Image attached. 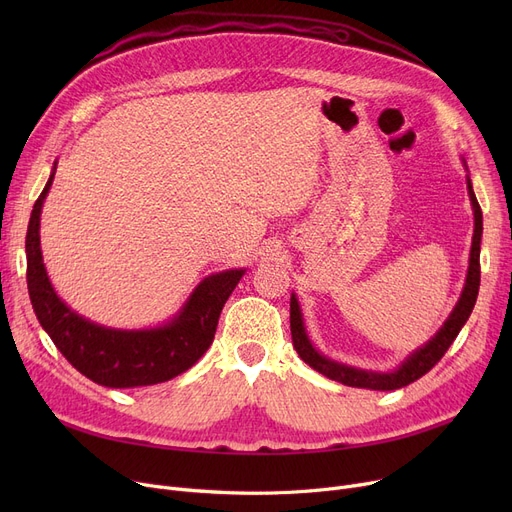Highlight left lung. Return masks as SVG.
Wrapping results in <instances>:
<instances>
[{
  "label": "left lung",
  "instance_id": "obj_1",
  "mask_svg": "<svg viewBox=\"0 0 512 512\" xmlns=\"http://www.w3.org/2000/svg\"><path fill=\"white\" fill-rule=\"evenodd\" d=\"M465 164V161H463ZM467 168V164H465ZM467 191L469 199L473 205V242H471V253H469V267H467V278L465 286L459 301H456L454 309L450 311L448 319L442 324V328L429 338L423 346H419L417 351H413L405 361H402L396 369L392 371H371V369H361L346 365L340 361H334L326 355H321L317 348L313 346L307 328H305V319L301 311V303L297 299V294L292 292L290 297V332H292V344L297 348L299 357L319 371L326 378L340 382L344 386H353V388H367V390H398L405 388L411 382L419 380L421 375H425L429 369H432L448 351V346L454 342V338L459 336L461 328L467 324V319L475 307L477 301V292H479V249H481V232H483V215L481 207L477 203V197L473 193V184L471 178L467 176Z\"/></svg>",
  "mask_w": 512,
  "mask_h": 512
}]
</instances>
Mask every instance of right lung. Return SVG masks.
<instances>
[{
    "label": "right lung",
    "mask_w": 512,
    "mask_h": 512,
    "mask_svg": "<svg viewBox=\"0 0 512 512\" xmlns=\"http://www.w3.org/2000/svg\"><path fill=\"white\" fill-rule=\"evenodd\" d=\"M58 161L35 201L26 230V284L35 315L58 351L89 380L105 388H141L168 382L191 369L209 348L220 313L247 270L203 278L166 324L143 330L107 328L72 311L53 290L41 253V209Z\"/></svg>",
    "instance_id": "obj_1"
}]
</instances>
